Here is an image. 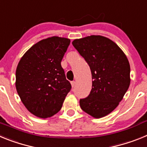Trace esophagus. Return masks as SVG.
<instances>
[{"label":"esophagus","mask_w":147,"mask_h":147,"mask_svg":"<svg viewBox=\"0 0 147 147\" xmlns=\"http://www.w3.org/2000/svg\"><path fill=\"white\" fill-rule=\"evenodd\" d=\"M71 86H72L73 88H74V87L75 86V85H76V82H75V81H72L71 82Z\"/></svg>","instance_id":"esophagus-1"}]
</instances>
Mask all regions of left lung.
Segmentation results:
<instances>
[{"mask_svg":"<svg viewBox=\"0 0 147 147\" xmlns=\"http://www.w3.org/2000/svg\"><path fill=\"white\" fill-rule=\"evenodd\" d=\"M85 58L92 74V89L80 99L82 110L95 119L113 112L130 85V65L117 44L101 35H90L72 42Z\"/></svg>","mask_w":147,"mask_h":147,"instance_id":"8db88e82","label":"left lung"}]
</instances>
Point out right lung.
<instances>
[{
    "label": "right lung",
    "mask_w": 147,
    "mask_h": 147,
    "mask_svg": "<svg viewBox=\"0 0 147 147\" xmlns=\"http://www.w3.org/2000/svg\"><path fill=\"white\" fill-rule=\"evenodd\" d=\"M71 40L54 36L30 48L18 62L15 87L21 102L31 113L51 117L62 108L71 89L61 66Z\"/></svg>",
    "instance_id": "obj_1"
}]
</instances>
